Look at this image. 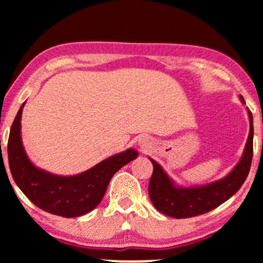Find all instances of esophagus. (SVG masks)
<instances>
[{
    "label": "esophagus",
    "mask_w": 263,
    "mask_h": 263,
    "mask_svg": "<svg viewBox=\"0 0 263 263\" xmlns=\"http://www.w3.org/2000/svg\"><path fill=\"white\" fill-rule=\"evenodd\" d=\"M139 145L141 147L142 151H147V148L151 147V141L147 138H141L139 139Z\"/></svg>",
    "instance_id": "34e87169"
}]
</instances>
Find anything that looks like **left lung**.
I'll list each match as a JSON object with an SVG mask.
<instances>
[{"mask_svg": "<svg viewBox=\"0 0 263 263\" xmlns=\"http://www.w3.org/2000/svg\"><path fill=\"white\" fill-rule=\"evenodd\" d=\"M240 100L242 103H246L242 96ZM248 115L250 121V132L243 156L233 170L219 181L189 188L178 186L165 174L163 167L149 158L153 164V174L148 184V194L153 206L160 213L176 219L196 217L220 206L238 192L248 177L253 160L254 125L253 115L249 109Z\"/></svg>", "mask_w": 263, "mask_h": 263, "instance_id": "left-lung-1", "label": "left lung"}]
</instances>
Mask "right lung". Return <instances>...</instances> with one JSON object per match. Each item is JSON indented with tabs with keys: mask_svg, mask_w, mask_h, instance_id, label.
<instances>
[{
	"mask_svg": "<svg viewBox=\"0 0 263 263\" xmlns=\"http://www.w3.org/2000/svg\"><path fill=\"white\" fill-rule=\"evenodd\" d=\"M20 106L10 128L8 161L14 182L27 199L41 210L64 218L84 215L98 206L112 176L139 156L129 148L100 161L96 166L75 176H57L35 167L28 159L21 141Z\"/></svg>",
	"mask_w": 263,
	"mask_h": 263,
	"instance_id": "1",
	"label": "right lung"
}]
</instances>
